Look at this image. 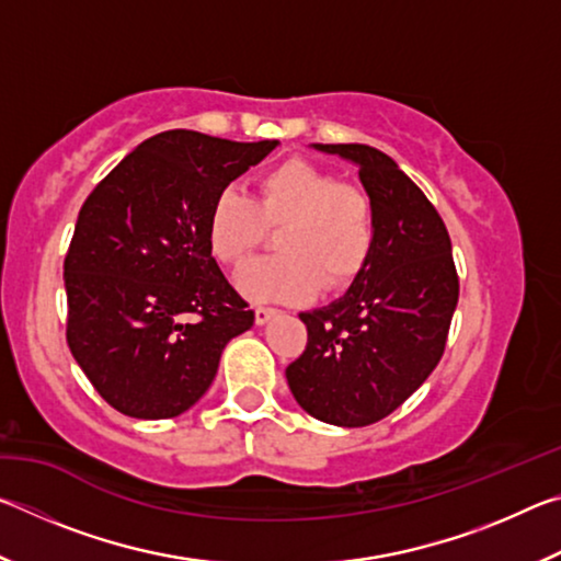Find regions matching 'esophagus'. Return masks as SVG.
Listing matches in <instances>:
<instances>
[{"instance_id": "1", "label": "esophagus", "mask_w": 561, "mask_h": 561, "mask_svg": "<svg viewBox=\"0 0 561 561\" xmlns=\"http://www.w3.org/2000/svg\"><path fill=\"white\" fill-rule=\"evenodd\" d=\"M272 317H277V309H272V307H257V309H254V321H257L260 327L267 324Z\"/></svg>"}]
</instances>
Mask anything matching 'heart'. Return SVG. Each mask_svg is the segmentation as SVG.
Wrapping results in <instances>:
<instances>
[{
    "label": "heart",
    "mask_w": 561,
    "mask_h": 561,
    "mask_svg": "<svg viewBox=\"0 0 561 561\" xmlns=\"http://www.w3.org/2000/svg\"><path fill=\"white\" fill-rule=\"evenodd\" d=\"M279 254L252 260L234 274V287L252 301H304L324 287L354 282L371 262L376 213L364 190L339 183L329 170L289 158L254 180L252 195L222 190L205 222L207 252L234 267L257 250L264 230H277Z\"/></svg>",
    "instance_id": "1"
}]
</instances>
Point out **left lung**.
Returning <instances> with one entry per match:
<instances>
[{
	"label": "left lung",
	"instance_id": "obj_1",
	"mask_svg": "<svg viewBox=\"0 0 561 561\" xmlns=\"http://www.w3.org/2000/svg\"><path fill=\"white\" fill-rule=\"evenodd\" d=\"M314 148L358 165L376 213V247L344 297L299 314L307 348L287 366V381L317 421L364 428L393 413L438 366L460 282L443 217L393 158L360 144Z\"/></svg>",
	"mask_w": 561,
	"mask_h": 561
}]
</instances>
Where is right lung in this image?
Returning a JSON list of instances; mask_svg holds the SVG:
<instances>
[{"label": "right lung", "mask_w": 561, "mask_h": 561, "mask_svg": "<svg viewBox=\"0 0 561 561\" xmlns=\"http://www.w3.org/2000/svg\"><path fill=\"white\" fill-rule=\"evenodd\" d=\"M274 148L158 133L83 203L64 260L66 341L118 413H185L210 388L227 341L254 324L207 252L205 222L215 197Z\"/></svg>", "instance_id": "add662e5"}]
</instances>
